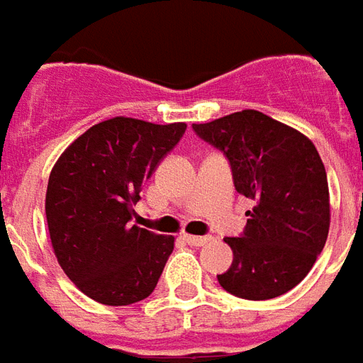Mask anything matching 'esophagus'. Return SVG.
I'll use <instances>...</instances> for the list:
<instances>
[{
  "mask_svg": "<svg viewBox=\"0 0 363 363\" xmlns=\"http://www.w3.org/2000/svg\"><path fill=\"white\" fill-rule=\"evenodd\" d=\"M184 241L192 247H204L212 241V235H204V237H198V235H184Z\"/></svg>",
  "mask_w": 363,
  "mask_h": 363,
  "instance_id": "esophagus-1",
  "label": "esophagus"
}]
</instances>
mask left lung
<instances>
[{
	"instance_id": "obj_1",
	"label": "left lung",
	"mask_w": 363,
	"mask_h": 363,
	"mask_svg": "<svg viewBox=\"0 0 363 363\" xmlns=\"http://www.w3.org/2000/svg\"><path fill=\"white\" fill-rule=\"evenodd\" d=\"M223 151L235 190L255 200L220 286L243 299H272L296 288L327 243L330 225L327 171L313 142L259 111H241L192 124Z\"/></svg>"
}]
</instances>
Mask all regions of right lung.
Returning a JSON list of instances; mask_svg holds the SVG:
<instances>
[{"label": "right lung", "mask_w": 363, "mask_h": 363, "mask_svg": "<svg viewBox=\"0 0 363 363\" xmlns=\"http://www.w3.org/2000/svg\"><path fill=\"white\" fill-rule=\"evenodd\" d=\"M184 130V122L114 116L79 135L52 169V249L67 278L99 303H138L157 286L174 237L138 228L132 218L142 184Z\"/></svg>", "instance_id": "1"}]
</instances>
